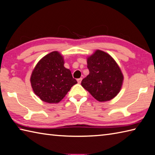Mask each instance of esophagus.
I'll list each match as a JSON object with an SVG mask.
<instances>
[{"label": "esophagus", "instance_id": "obj_1", "mask_svg": "<svg viewBox=\"0 0 155 155\" xmlns=\"http://www.w3.org/2000/svg\"><path fill=\"white\" fill-rule=\"evenodd\" d=\"M82 79H83V78H78V79H77V82H78V84H80V83H81V81H82Z\"/></svg>", "mask_w": 155, "mask_h": 155}]
</instances>
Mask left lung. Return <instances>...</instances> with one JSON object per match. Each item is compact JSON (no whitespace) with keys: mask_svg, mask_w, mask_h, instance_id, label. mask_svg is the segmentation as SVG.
<instances>
[{"mask_svg":"<svg viewBox=\"0 0 155 155\" xmlns=\"http://www.w3.org/2000/svg\"><path fill=\"white\" fill-rule=\"evenodd\" d=\"M89 74L81 85L99 102L110 101L122 89L124 75L119 65L110 54L97 50L87 58Z\"/></svg>","mask_w":155,"mask_h":155,"instance_id":"8db88e82","label":"left lung"}]
</instances>
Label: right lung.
<instances>
[{
    "label": "right lung",
    "instance_id": "1",
    "mask_svg": "<svg viewBox=\"0 0 155 155\" xmlns=\"http://www.w3.org/2000/svg\"><path fill=\"white\" fill-rule=\"evenodd\" d=\"M64 60L57 51L44 56L35 65L30 78L33 92L41 101L58 104L77 83L71 71L64 67Z\"/></svg>",
    "mask_w": 155,
    "mask_h": 155
}]
</instances>
